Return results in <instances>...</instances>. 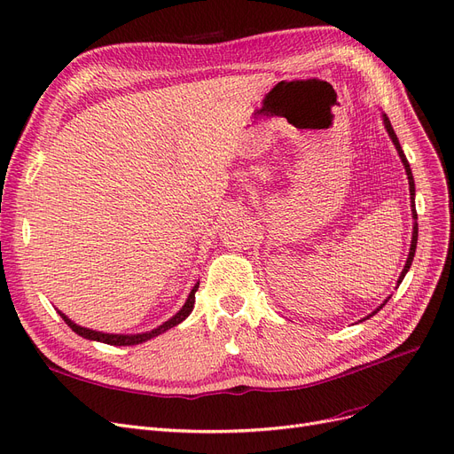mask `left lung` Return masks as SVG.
<instances>
[{
  "instance_id": "left-lung-1",
  "label": "left lung",
  "mask_w": 454,
  "mask_h": 454,
  "mask_svg": "<svg viewBox=\"0 0 454 454\" xmlns=\"http://www.w3.org/2000/svg\"><path fill=\"white\" fill-rule=\"evenodd\" d=\"M382 124H384V128H386V131H387V135H389V139H391L393 146H395V150H397V153H399V157H401V161H403V165H404V172H406V176H408V189H410V209H411V219H413V226H411V243H410V252H408V258H406L404 269H403V272L399 274V280H397V287H399V286H401V282L404 280L406 272H408V270H410V267H411L413 255H416V247H418V211H416V184H413L411 168H410V165H408L406 155H404V152H403V148H401V145H399L397 135H395V131H393V128H391V122H389V118L386 116V113H382ZM389 299H391V297L384 299V302H382V304H380L377 309L371 311V313L367 315V317H364L362 321H365V319L372 317L374 313L380 311V309L386 306V302H387Z\"/></svg>"
}]
</instances>
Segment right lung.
I'll list each match as a JSON object with an SVG mask.
<instances>
[{"mask_svg":"<svg viewBox=\"0 0 454 454\" xmlns=\"http://www.w3.org/2000/svg\"><path fill=\"white\" fill-rule=\"evenodd\" d=\"M199 286H200V282H196V284L192 286V289H191V293H189V297H187L185 304H184L178 311H176L168 321H165L163 325H160V326L153 328V330L139 332V333H109V332L92 330V328H85V326H82V325L74 323L72 319H68V315H65L61 309H57V313L61 315L63 321L77 333V336H82V338H85V340L100 341V343H107V345H116V347L139 345V343H145V341H148V340H153V338L160 336V333H165L167 330H170V328H174V326H178L180 323H184V321L189 317V315H191L192 308H194V293L199 291Z\"/></svg>","mask_w":454,"mask_h":454,"instance_id":"1","label":"right lung"}]
</instances>
